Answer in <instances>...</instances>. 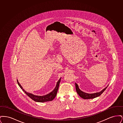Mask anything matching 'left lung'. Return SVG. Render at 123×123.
I'll list each match as a JSON object with an SVG mask.
<instances>
[{"label":"left lung","mask_w":123,"mask_h":123,"mask_svg":"<svg viewBox=\"0 0 123 123\" xmlns=\"http://www.w3.org/2000/svg\"><path fill=\"white\" fill-rule=\"evenodd\" d=\"M75 86H76V89L77 93L78 94V95L81 98L84 99H94L96 97L99 96V95H100L103 93V92L105 90V89L108 87V86H107V87H106L105 88H104L103 90H102L99 92H97V93H95L94 94H88V93H86L82 91V90H81L80 89V88H79L78 85H77V84H76V83H75Z\"/></svg>","instance_id":"1"}]
</instances>
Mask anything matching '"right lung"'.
<instances>
[{"mask_svg":"<svg viewBox=\"0 0 123 123\" xmlns=\"http://www.w3.org/2000/svg\"><path fill=\"white\" fill-rule=\"evenodd\" d=\"M60 80H61V78L59 79V81L57 82L55 88H54V89L52 92H51L49 94H47L45 95H43V96L35 95L33 94L27 92L23 88L22 86L21 85V84L19 83L18 79H17V82H18V84L19 86L23 90V91H24V92L31 99L34 100L36 102H45L47 101H52L55 98V97H56V96L57 95V92L58 90L59 83L60 82Z\"/></svg>","mask_w":123,"mask_h":123,"instance_id":"1","label":"right lung"}]
</instances>
